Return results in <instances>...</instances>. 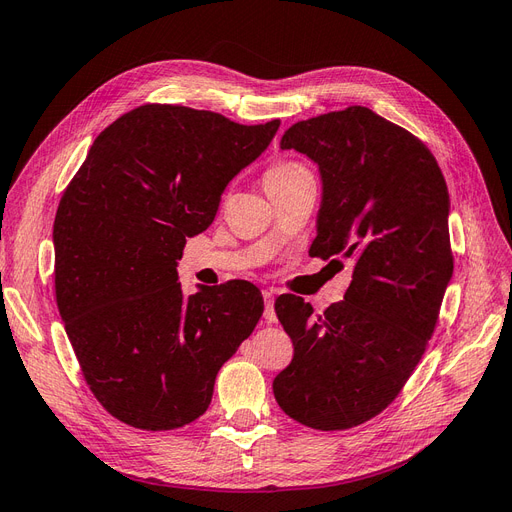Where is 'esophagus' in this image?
<instances>
[{"label": "esophagus", "instance_id": "esophagus-1", "mask_svg": "<svg viewBox=\"0 0 512 512\" xmlns=\"http://www.w3.org/2000/svg\"><path fill=\"white\" fill-rule=\"evenodd\" d=\"M262 297H265V320H267V322H277L275 309H273L275 292H273V290H262Z\"/></svg>", "mask_w": 512, "mask_h": 512}]
</instances>
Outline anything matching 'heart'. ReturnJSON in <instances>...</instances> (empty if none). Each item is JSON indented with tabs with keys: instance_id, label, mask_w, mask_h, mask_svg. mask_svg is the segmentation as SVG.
<instances>
[{
	"instance_id": "b5f03b06",
	"label": "heart",
	"mask_w": 512,
	"mask_h": 512,
	"mask_svg": "<svg viewBox=\"0 0 512 512\" xmlns=\"http://www.w3.org/2000/svg\"><path fill=\"white\" fill-rule=\"evenodd\" d=\"M309 175H312V173H309V170H307L303 164L286 160V162H277L275 166H271V168L267 170L265 183H267V185H273V183H288V181L303 179V177H309Z\"/></svg>"
}]
</instances>
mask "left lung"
Instances as JSON below:
<instances>
[{"instance_id":"8db88e82","label":"left lung","mask_w":512,"mask_h":512,"mask_svg":"<svg viewBox=\"0 0 512 512\" xmlns=\"http://www.w3.org/2000/svg\"><path fill=\"white\" fill-rule=\"evenodd\" d=\"M280 147L320 170L309 256L348 260L352 282L320 316L294 294L275 301L294 356L273 395L305 427L350 429L399 395L436 329L453 277L451 200L431 151L365 106L294 123Z\"/></svg>"}]
</instances>
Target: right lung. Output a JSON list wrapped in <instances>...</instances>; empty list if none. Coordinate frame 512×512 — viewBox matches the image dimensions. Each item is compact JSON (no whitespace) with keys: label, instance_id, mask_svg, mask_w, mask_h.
<instances>
[{"label":"right lung","instance_id":"1","mask_svg":"<svg viewBox=\"0 0 512 512\" xmlns=\"http://www.w3.org/2000/svg\"><path fill=\"white\" fill-rule=\"evenodd\" d=\"M277 128L280 119L241 126L179 104L138 106L100 132L61 196L57 307L85 382L117 421L147 431L196 421L252 335L260 290L232 280L183 294L177 260Z\"/></svg>","mask_w":512,"mask_h":512}]
</instances>
